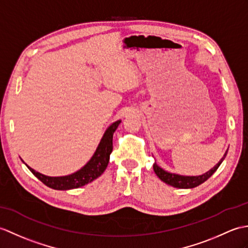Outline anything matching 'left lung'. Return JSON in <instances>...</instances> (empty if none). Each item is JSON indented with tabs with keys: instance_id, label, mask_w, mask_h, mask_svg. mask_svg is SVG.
<instances>
[{
	"instance_id": "8db88e82",
	"label": "left lung",
	"mask_w": 248,
	"mask_h": 248,
	"mask_svg": "<svg viewBox=\"0 0 248 248\" xmlns=\"http://www.w3.org/2000/svg\"><path fill=\"white\" fill-rule=\"evenodd\" d=\"M226 154H227V151L225 154H224L222 159L214 167V168L209 170L208 172H206V173H204L202 175H199V176H184V175L170 173V172H167L164 169L160 168L159 166H157V164L153 165V169H154L155 174H156L160 178V180L172 187L183 188V189L194 188V187L201 185V184H203L205 181L208 180V178L215 173L218 167H220V165L222 164L223 159L225 158Z\"/></svg>"
}]
</instances>
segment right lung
<instances>
[{
    "label": "right lung",
    "mask_w": 248,
    "mask_h": 248,
    "mask_svg": "<svg viewBox=\"0 0 248 248\" xmlns=\"http://www.w3.org/2000/svg\"><path fill=\"white\" fill-rule=\"evenodd\" d=\"M119 124L120 120H117V122H115L108 126L106 133L103 134L102 140L99 146H98L95 154L93 155V157L91 158L90 162L83 168L71 175L47 176L40 173V172H37L27 165L26 166L32 172L34 176H37L44 185L49 188L56 190H68L84 186L92 181L96 180L98 176H100L105 172L108 167V160H110V154L113 150V134L115 130L117 129Z\"/></svg>",
    "instance_id": "obj_1"
}]
</instances>
